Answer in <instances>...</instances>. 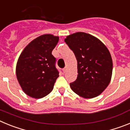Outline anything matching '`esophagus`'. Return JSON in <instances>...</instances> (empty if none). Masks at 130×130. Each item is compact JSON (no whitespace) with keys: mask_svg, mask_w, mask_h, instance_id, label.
I'll return each instance as SVG.
<instances>
[{"mask_svg":"<svg viewBox=\"0 0 130 130\" xmlns=\"http://www.w3.org/2000/svg\"><path fill=\"white\" fill-rule=\"evenodd\" d=\"M66 68H65L63 69V72H64V73H66Z\"/></svg>","mask_w":130,"mask_h":130,"instance_id":"34e87169","label":"esophagus"}]
</instances>
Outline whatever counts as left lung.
I'll return each instance as SVG.
<instances>
[{
	"mask_svg": "<svg viewBox=\"0 0 130 130\" xmlns=\"http://www.w3.org/2000/svg\"><path fill=\"white\" fill-rule=\"evenodd\" d=\"M64 41L77 61V77L70 83L72 90L84 98L99 96L109 85L112 76L109 51L99 39L82 32L68 36Z\"/></svg>",
	"mask_w": 130,
	"mask_h": 130,
	"instance_id": "8db88e82",
	"label": "left lung"
}]
</instances>
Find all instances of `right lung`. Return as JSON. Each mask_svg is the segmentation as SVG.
Wrapping results in <instances>:
<instances>
[{
  "label": "right lung",
  "instance_id": "1",
  "mask_svg": "<svg viewBox=\"0 0 130 130\" xmlns=\"http://www.w3.org/2000/svg\"><path fill=\"white\" fill-rule=\"evenodd\" d=\"M59 38L43 34L30 42L21 53L16 75L24 92L33 98H42L52 91L59 76L52 51Z\"/></svg>",
  "mask_w": 130,
  "mask_h": 130
}]
</instances>
